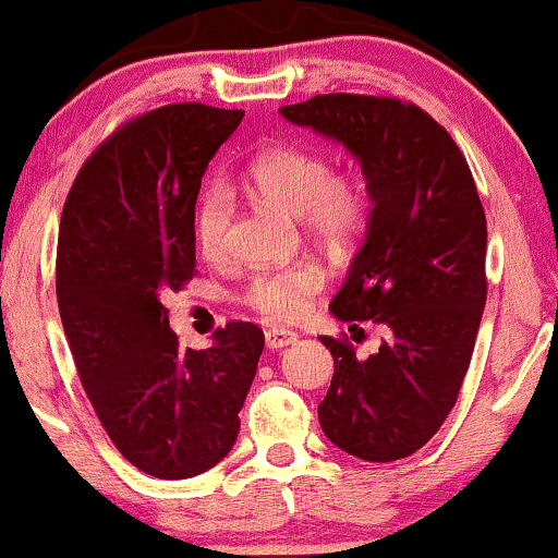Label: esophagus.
Returning a JSON list of instances; mask_svg holds the SVG:
<instances>
[{
    "instance_id": "34e87169",
    "label": "esophagus",
    "mask_w": 558,
    "mask_h": 558,
    "mask_svg": "<svg viewBox=\"0 0 558 558\" xmlns=\"http://www.w3.org/2000/svg\"><path fill=\"white\" fill-rule=\"evenodd\" d=\"M264 338H266V348H269V350H281V348H287V345H294L296 332L287 330V327H269Z\"/></svg>"
}]
</instances>
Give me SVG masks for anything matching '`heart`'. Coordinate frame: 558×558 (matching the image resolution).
Here are the masks:
<instances>
[{"label": "heart", "mask_w": 558, "mask_h": 558, "mask_svg": "<svg viewBox=\"0 0 558 558\" xmlns=\"http://www.w3.org/2000/svg\"><path fill=\"white\" fill-rule=\"evenodd\" d=\"M256 193L277 208L302 218L319 239L342 243L363 228L365 195L348 178H332V167L315 151L284 147L264 151L248 170ZM233 197L223 185L203 190L195 208V243L208 262L231 254ZM325 271L317 264L262 274L251 281L248 304L271 319H300L307 315L312 296L325 289Z\"/></svg>", "instance_id": "b5f03b06"}]
</instances>
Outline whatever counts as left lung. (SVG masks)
<instances>
[{
	"mask_svg": "<svg viewBox=\"0 0 558 558\" xmlns=\"http://www.w3.org/2000/svg\"><path fill=\"white\" fill-rule=\"evenodd\" d=\"M279 113L345 147L371 201L330 312L350 330L373 319L386 340L363 361L350 342L319 338L335 361L319 426L365 462L403 460L457 403L483 319L487 223L475 180L445 126L399 98L327 94Z\"/></svg>",
	"mask_w": 558,
	"mask_h": 558,
	"instance_id": "8db88e82",
	"label": "left lung"
}]
</instances>
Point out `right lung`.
I'll return each mask as SVG.
<instances>
[{
  "label": "right lung",
  "mask_w": 558,
  "mask_h": 558,
  "mask_svg": "<svg viewBox=\"0 0 558 558\" xmlns=\"http://www.w3.org/2000/svg\"><path fill=\"white\" fill-rule=\"evenodd\" d=\"M243 111L172 104L98 147L75 178L58 239V307L81 384L134 468L185 480L239 437L264 332L228 323L180 350L162 304L195 274V201Z\"/></svg>",
  "instance_id": "obj_1"
}]
</instances>
